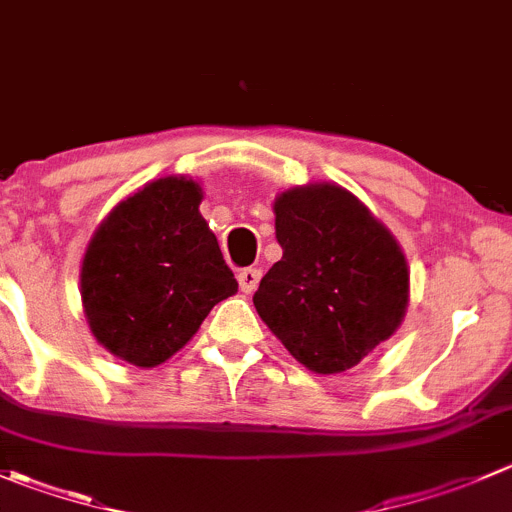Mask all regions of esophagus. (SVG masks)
Returning <instances> with one entry per match:
<instances>
[{
	"label": "esophagus",
	"mask_w": 512,
	"mask_h": 512,
	"mask_svg": "<svg viewBox=\"0 0 512 512\" xmlns=\"http://www.w3.org/2000/svg\"><path fill=\"white\" fill-rule=\"evenodd\" d=\"M260 277H262V272L257 270V267H245V270L237 272V280H240L242 292H247V295L257 290V285H260Z\"/></svg>",
	"instance_id": "34e87169"
}]
</instances>
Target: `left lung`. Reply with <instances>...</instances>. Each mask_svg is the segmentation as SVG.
<instances>
[{
    "label": "left lung",
    "instance_id": "left-lung-1",
    "mask_svg": "<svg viewBox=\"0 0 512 512\" xmlns=\"http://www.w3.org/2000/svg\"><path fill=\"white\" fill-rule=\"evenodd\" d=\"M275 235L282 260L252 302L297 362L335 375L398 330L408 262L355 195L330 182L292 187L275 200Z\"/></svg>",
    "mask_w": 512,
    "mask_h": 512
}]
</instances>
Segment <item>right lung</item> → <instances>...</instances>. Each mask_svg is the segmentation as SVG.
Here are the masks:
<instances>
[{"label": "right lung", "mask_w": 512, "mask_h": 512, "mask_svg": "<svg viewBox=\"0 0 512 512\" xmlns=\"http://www.w3.org/2000/svg\"><path fill=\"white\" fill-rule=\"evenodd\" d=\"M200 202L195 180L162 177L119 202L89 240L79 275L84 315L119 360H170L237 292Z\"/></svg>", "instance_id": "right-lung-1"}]
</instances>
